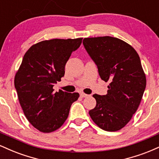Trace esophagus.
Returning <instances> with one entry per match:
<instances>
[{
	"mask_svg": "<svg viewBox=\"0 0 159 159\" xmlns=\"http://www.w3.org/2000/svg\"><path fill=\"white\" fill-rule=\"evenodd\" d=\"M80 96H81V97H82V98H84V97H87V96H89V95L84 93H81L80 94Z\"/></svg>",
	"mask_w": 159,
	"mask_h": 159,
	"instance_id": "34e87169",
	"label": "esophagus"
}]
</instances>
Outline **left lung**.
<instances>
[{"instance_id": "8db88e82", "label": "left lung", "mask_w": 159, "mask_h": 159, "mask_svg": "<svg viewBox=\"0 0 159 159\" xmlns=\"http://www.w3.org/2000/svg\"><path fill=\"white\" fill-rule=\"evenodd\" d=\"M83 44L100 78L110 82L106 95L93 96L96 105L89 114L100 129L120 130L138 110L146 88L140 57L132 45L112 36L84 38Z\"/></svg>"}]
</instances>
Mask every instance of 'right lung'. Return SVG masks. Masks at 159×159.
Segmentation results:
<instances>
[{"label": "right lung", "instance_id": "right-lung-1", "mask_svg": "<svg viewBox=\"0 0 159 159\" xmlns=\"http://www.w3.org/2000/svg\"><path fill=\"white\" fill-rule=\"evenodd\" d=\"M83 38L53 39L33 45L24 56L14 79L18 98L27 120L39 132L61 128L69 116L78 93L54 92V84L64 76L65 66Z\"/></svg>", "mask_w": 159, "mask_h": 159}]
</instances>
